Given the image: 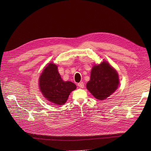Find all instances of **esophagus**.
I'll list each match as a JSON object with an SVG mask.
<instances>
[{
    "label": "esophagus",
    "instance_id": "obj_1",
    "mask_svg": "<svg viewBox=\"0 0 151 151\" xmlns=\"http://www.w3.org/2000/svg\"><path fill=\"white\" fill-rule=\"evenodd\" d=\"M78 86L79 88H84V83H83V82H80V83H79L78 84Z\"/></svg>",
    "mask_w": 151,
    "mask_h": 151
}]
</instances>
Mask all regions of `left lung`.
Masks as SVG:
<instances>
[{"label":"left lung","instance_id":"obj_1","mask_svg":"<svg viewBox=\"0 0 151 151\" xmlns=\"http://www.w3.org/2000/svg\"><path fill=\"white\" fill-rule=\"evenodd\" d=\"M119 80L116 70L106 61L92 67L86 88L98 100H104L117 89Z\"/></svg>","mask_w":151,"mask_h":151}]
</instances>
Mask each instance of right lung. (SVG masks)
Returning a JSON list of instances; mask_svg holds the SVG:
<instances>
[{
	"label": "right lung",
	"mask_w": 151,
	"mask_h": 151,
	"mask_svg": "<svg viewBox=\"0 0 151 151\" xmlns=\"http://www.w3.org/2000/svg\"><path fill=\"white\" fill-rule=\"evenodd\" d=\"M39 88L47 100L56 105H62L76 86L71 81H63L58 66L51 62L44 68L39 78Z\"/></svg>",
	"instance_id": "right-lung-1"
}]
</instances>
